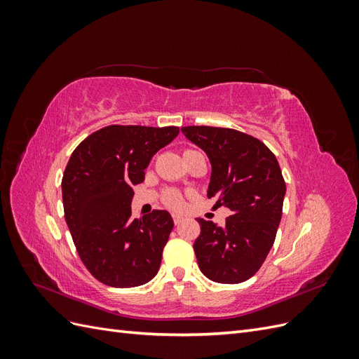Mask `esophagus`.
<instances>
[{"instance_id": "esophagus-1", "label": "esophagus", "mask_w": 359, "mask_h": 359, "mask_svg": "<svg viewBox=\"0 0 359 359\" xmlns=\"http://www.w3.org/2000/svg\"><path fill=\"white\" fill-rule=\"evenodd\" d=\"M172 217H173V223H175V224H180L182 222V217L178 215V214H173Z\"/></svg>"}]
</instances>
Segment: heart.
I'll list each match as a JSON object with an SVG mask.
<instances>
[{"label": "heart", "mask_w": 359, "mask_h": 359, "mask_svg": "<svg viewBox=\"0 0 359 359\" xmlns=\"http://www.w3.org/2000/svg\"><path fill=\"white\" fill-rule=\"evenodd\" d=\"M165 202L168 206L173 210H178L184 205V199L181 196V193L177 190H169L165 193Z\"/></svg>", "instance_id": "b5f03b06"}]
</instances>
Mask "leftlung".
<instances>
[{"instance_id": "8db88e82", "label": "left lung", "mask_w": 359, "mask_h": 359, "mask_svg": "<svg viewBox=\"0 0 359 359\" xmlns=\"http://www.w3.org/2000/svg\"><path fill=\"white\" fill-rule=\"evenodd\" d=\"M211 163L208 198L232 215L223 226L198 219L194 241L199 269L217 283L236 285L253 277L274 244L286 184L278 161L259 139L233 128L182 127Z\"/></svg>"}]
</instances>
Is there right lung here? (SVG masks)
I'll use <instances>...</instances> for the list:
<instances>
[{"label":"right lung","mask_w":359,"mask_h":359,"mask_svg":"<svg viewBox=\"0 0 359 359\" xmlns=\"http://www.w3.org/2000/svg\"><path fill=\"white\" fill-rule=\"evenodd\" d=\"M178 127L109 126L78 145L62 175L64 215L79 257L112 287H135L157 274L173 220L154 210L132 219L133 186Z\"/></svg>","instance_id":"1"}]
</instances>
